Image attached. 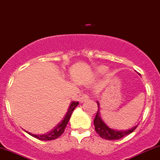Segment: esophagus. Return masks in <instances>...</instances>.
Returning a JSON list of instances; mask_svg holds the SVG:
<instances>
[{"label":"esophagus","instance_id":"esophagus-1","mask_svg":"<svg viewBox=\"0 0 160 160\" xmlns=\"http://www.w3.org/2000/svg\"><path fill=\"white\" fill-rule=\"evenodd\" d=\"M88 99V95H86V94H82V95L80 96V103H83L84 101H87Z\"/></svg>","mask_w":160,"mask_h":160}]
</instances>
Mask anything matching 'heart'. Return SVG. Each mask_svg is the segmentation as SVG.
I'll list each match as a JSON object with an SVG mask.
<instances>
[{
  "mask_svg": "<svg viewBox=\"0 0 160 160\" xmlns=\"http://www.w3.org/2000/svg\"><path fill=\"white\" fill-rule=\"evenodd\" d=\"M107 68L106 66H100L98 68V72L99 73H103L105 72H107Z\"/></svg>",
  "mask_w": 160,
  "mask_h": 160,
  "instance_id": "b5f03b06",
  "label": "heart"
}]
</instances>
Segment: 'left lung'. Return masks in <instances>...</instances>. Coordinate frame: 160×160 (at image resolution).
I'll use <instances>...</instances> for the list:
<instances>
[{
	"mask_svg": "<svg viewBox=\"0 0 160 160\" xmlns=\"http://www.w3.org/2000/svg\"><path fill=\"white\" fill-rule=\"evenodd\" d=\"M98 104V111L96 113L95 120H94V124H95V129L97 133L101 136V138H105L107 140H118L124 137V136L131 133L136 130L138 125H136L132 128L129 129L127 130H113L109 128L107 124L102 120L101 115H100V103L97 101Z\"/></svg>",
	"mask_w": 160,
	"mask_h": 160,
	"instance_id": "obj_1",
	"label": "left lung"
}]
</instances>
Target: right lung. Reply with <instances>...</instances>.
<instances>
[{"instance_id":"obj_1","label":"right lung","mask_w":160,"mask_h":160,"mask_svg":"<svg viewBox=\"0 0 160 160\" xmlns=\"http://www.w3.org/2000/svg\"><path fill=\"white\" fill-rule=\"evenodd\" d=\"M79 104V102L76 101H72L71 103L70 107H69L68 110L65 114L64 118L62 120L60 123H59L57 126L54 127V128L52 129L51 131L48 132L47 133L42 134V135H35V134L30 133V132H27L28 134H30V136H32V137L38 138L39 140H42V141H49V140H53L56 139V138H59L62 134L65 131V128L66 127L67 124H68L69 119L71 118V115H72L73 111L74 109L78 107Z\"/></svg>"}]
</instances>
